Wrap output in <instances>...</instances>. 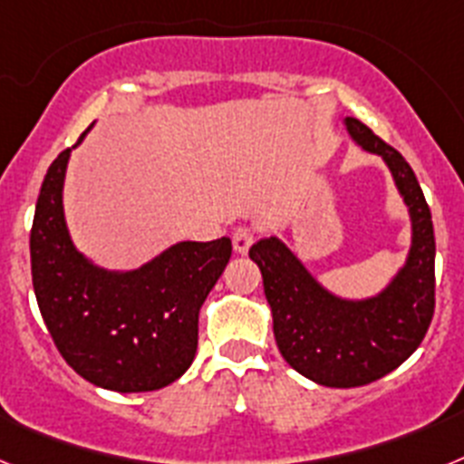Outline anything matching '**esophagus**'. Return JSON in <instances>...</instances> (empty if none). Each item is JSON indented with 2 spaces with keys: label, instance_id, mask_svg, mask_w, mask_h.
<instances>
[{
  "label": "esophagus",
  "instance_id": "esophagus-1",
  "mask_svg": "<svg viewBox=\"0 0 464 464\" xmlns=\"http://www.w3.org/2000/svg\"><path fill=\"white\" fill-rule=\"evenodd\" d=\"M253 239H256V235H253L251 227H237L235 235H232V246L239 256H246L253 246Z\"/></svg>",
  "mask_w": 464,
  "mask_h": 464
}]
</instances>
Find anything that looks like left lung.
Returning <instances> with one entry per match:
<instances>
[{"label":"left lung","instance_id":"left-lung-1","mask_svg":"<svg viewBox=\"0 0 464 464\" xmlns=\"http://www.w3.org/2000/svg\"><path fill=\"white\" fill-rule=\"evenodd\" d=\"M355 146L388 167L411 223L404 265L370 297H343L318 281L276 235L251 246L283 360L327 388H358L397 370L420 346L434 314V229L409 162L370 127L343 118Z\"/></svg>","mask_w":464,"mask_h":464}]
</instances>
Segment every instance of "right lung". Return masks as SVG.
Returning <instances> with one entry per match:
<instances>
[{"mask_svg": "<svg viewBox=\"0 0 464 464\" xmlns=\"http://www.w3.org/2000/svg\"><path fill=\"white\" fill-rule=\"evenodd\" d=\"M73 149L48 167L36 199L30 257L41 318L85 381L116 392L160 391L195 360L199 309L232 256V241H176L141 267H102L76 248L64 216Z\"/></svg>", "mask_w": 464, "mask_h": 464, "instance_id": "add662e5", "label": "right lung"}]
</instances>
